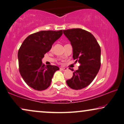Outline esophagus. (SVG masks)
Returning a JSON list of instances; mask_svg holds the SVG:
<instances>
[{
	"label": "esophagus",
	"instance_id": "1",
	"mask_svg": "<svg viewBox=\"0 0 124 124\" xmlns=\"http://www.w3.org/2000/svg\"><path fill=\"white\" fill-rule=\"evenodd\" d=\"M61 70H62V71H66L67 70V68H60Z\"/></svg>",
	"mask_w": 124,
	"mask_h": 124
}]
</instances>
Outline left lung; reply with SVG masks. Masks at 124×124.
<instances>
[{"instance_id": "obj_1", "label": "left lung", "mask_w": 124, "mask_h": 124, "mask_svg": "<svg viewBox=\"0 0 124 124\" xmlns=\"http://www.w3.org/2000/svg\"><path fill=\"white\" fill-rule=\"evenodd\" d=\"M70 41L74 59L80 63L67 85L74 90H81L90 85L98 74L101 66V49L98 41L90 32L80 28L63 30Z\"/></svg>"}]
</instances>
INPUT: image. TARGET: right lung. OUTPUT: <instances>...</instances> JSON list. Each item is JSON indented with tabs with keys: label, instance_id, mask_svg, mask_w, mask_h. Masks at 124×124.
Instances as JSON below:
<instances>
[{
	"label": "right lung",
	"instance_id": "obj_1",
	"mask_svg": "<svg viewBox=\"0 0 124 124\" xmlns=\"http://www.w3.org/2000/svg\"><path fill=\"white\" fill-rule=\"evenodd\" d=\"M62 30L42 31L31 34L25 39L18 52L19 71L25 82L37 91L50 86L52 79L59 68L42 63L44 55L62 35Z\"/></svg>",
	"mask_w": 124,
	"mask_h": 124
}]
</instances>
